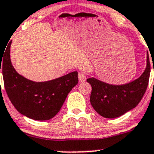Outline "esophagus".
<instances>
[{
  "label": "esophagus",
  "mask_w": 154,
  "mask_h": 154,
  "mask_svg": "<svg viewBox=\"0 0 154 154\" xmlns=\"http://www.w3.org/2000/svg\"><path fill=\"white\" fill-rule=\"evenodd\" d=\"M78 79H79V81L80 82H84L85 80H86V75H85V74L84 73H83V72H80L78 74Z\"/></svg>",
  "instance_id": "obj_1"
}]
</instances>
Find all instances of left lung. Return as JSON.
<instances>
[{"mask_svg": "<svg viewBox=\"0 0 154 154\" xmlns=\"http://www.w3.org/2000/svg\"><path fill=\"white\" fill-rule=\"evenodd\" d=\"M150 64L147 52V66L136 80L122 85L109 84L94 77L87 79L91 86L90 103L106 119H115L135 108L142 100L148 85Z\"/></svg>", "mask_w": 154, "mask_h": 154, "instance_id": "1", "label": "left lung"}]
</instances>
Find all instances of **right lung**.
Returning <instances> with one entry per match:
<instances>
[{
    "mask_svg": "<svg viewBox=\"0 0 154 154\" xmlns=\"http://www.w3.org/2000/svg\"><path fill=\"white\" fill-rule=\"evenodd\" d=\"M11 43L8 44L0 65L4 87L11 103L26 117L36 121L50 120L59 112L68 93L78 83L77 72L48 81L29 80L18 74L12 65Z\"/></svg>",
    "mask_w": 154,
    "mask_h": 154,
    "instance_id": "add662e5",
    "label": "right lung"
}]
</instances>
